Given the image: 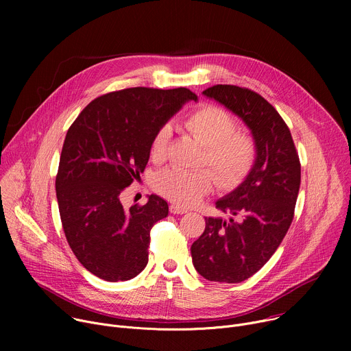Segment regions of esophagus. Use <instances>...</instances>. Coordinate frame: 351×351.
<instances>
[{
  "instance_id": "1",
  "label": "esophagus",
  "mask_w": 351,
  "mask_h": 351,
  "mask_svg": "<svg viewBox=\"0 0 351 351\" xmlns=\"http://www.w3.org/2000/svg\"><path fill=\"white\" fill-rule=\"evenodd\" d=\"M169 211L172 213V214H186L187 213V208H183V207H180V206H178V204H171L169 206Z\"/></svg>"
}]
</instances>
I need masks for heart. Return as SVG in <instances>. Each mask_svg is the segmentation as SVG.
<instances>
[{"label": "heart", "instance_id": "1", "mask_svg": "<svg viewBox=\"0 0 351 351\" xmlns=\"http://www.w3.org/2000/svg\"><path fill=\"white\" fill-rule=\"evenodd\" d=\"M184 126L206 147L203 165H210L217 176L210 169H165L154 179V189L161 195L180 206H193L214 189L217 178L223 189H233L252 172L257 158L256 141L244 132H236L237 121L230 112L206 104L186 118ZM171 136L169 125H162L154 134L149 145V156L154 161L165 160Z\"/></svg>", "mask_w": 351, "mask_h": 351}]
</instances>
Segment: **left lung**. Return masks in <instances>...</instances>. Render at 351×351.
Listing matches in <instances>:
<instances>
[{
    "label": "left lung",
    "instance_id": "8db88e82",
    "mask_svg": "<svg viewBox=\"0 0 351 351\" xmlns=\"http://www.w3.org/2000/svg\"><path fill=\"white\" fill-rule=\"evenodd\" d=\"M252 130L256 164L244 182L215 203L229 219L206 218V229L191 245L195 271L213 282L239 283L260 271L286 236L302 179L290 130L258 93L233 84L203 91Z\"/></svg>",
    "mask_w": 351,
    "mask_h": 351
}]
</instances>
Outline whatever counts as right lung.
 I'll return each mask as SVG.
<instances>
[{
  "mask_svg": "<svg viewBox=\"0 0 351 351\" xmlns=\"http://www.w3.org/2000/svg\"><path fill=\"white\" fill-rule=\"evenodd\" d=\"M190 99L184 87L123 88L93 99L71 125L56 179L60 215L73 254L99 279L129 280L145 268L149 230L168 203L152 194L123 208L119 195L143 173L157 130Z\"/></svg>",
  "mask_w": 351,
  "mask_h": 351,
  "instance_id": "add662e5",
  "label": "right lung"
}]
</instances>
